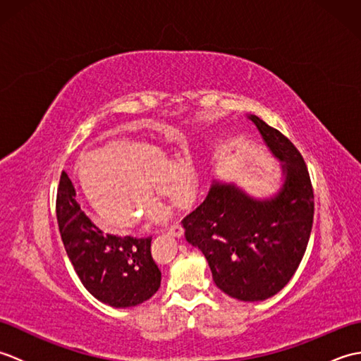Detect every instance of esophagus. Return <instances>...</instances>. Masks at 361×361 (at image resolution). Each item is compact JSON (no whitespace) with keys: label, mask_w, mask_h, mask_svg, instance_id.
I'll list each match as a JSON object with an SVG mask.
<instances>
[{"label":"esophagus","mask_w":361,"mask_h":361,"mask_svg":"<svg viewBox=\"0 0 361 361\" xmlns=\"http://www.w3.org/2000/svg\"><path fill=\"white\" fill-rule=\"evenodd\" d=\"M167 233L171 234V235H173V237H181L183 233H185V229H183V226L180 224H175V225H172L171 228H169Z\"/></svg>","instance_id":"obj_1"}]
</instances>
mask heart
<instances>
[{
	"instance_id": "1",
	"label": "heart",
	"mask_w": 361,
	"mask_h": 361,
	"mask_svg": "<svg viewBox=\"0 0 361 361\" xmlns=\"http://www.w3.org/2000/svg\"><path fill=\"white\" fill-rule=\"evenodd\" d=\"M83 197L104 224L118 231L136 225L137 217L164 221L169 211L152 198L166 197L175 208L192 204L198 176L189 158L173 161L158 145L141 140H114L88 152L75 166Z\"/></svg>"
}]
</instances>
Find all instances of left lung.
I'll list each match as a JSON object with an SVG mask.
<instances>
[{
    "label": "left lung",
    "instance_id": "1",
    "mask_svg": "<svg viewBox=\"0 0 361 361\" xmlns=\"http://www.w3.org/2000/svg\"><path fill=\"white\" fill-rule=\"evenodd\" d=\"M57 221L66 255L91 295L111 307H135L161 286L152 257V239L119 237L99 229L75 202V190L62 172L57 190Z\"/></svg>",
    "mask_w": 361,
    "mask_h": 361
}]
</instances>
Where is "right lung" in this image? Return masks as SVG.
Listing matches in <instances>:
<instances>
[{"label": "right lung", "mask_w": 361, "mask_h": 361, "mask_svg": "<svg viewBox=\"0 0 361 361\" xmlns=\"http://www.w3.org/2000/svg\"><path fill=\"white\" fill-rule=\"evenodd\" d=\"M281 163V186L252 197L212 178L204 202L183 220L186 240L200 250L216 286L239 301L278 295L304 257L313 224V190L301 153L278 130L248 114Z\"/></svg>", "instance_id": "1"}]
</instances>
